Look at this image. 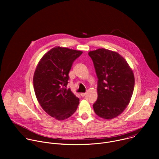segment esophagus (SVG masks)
Here are the masks:
<instances>
[{
  "instance_id": "1",
  "label": "esophagus",
  "mask_w": 159,
  "mask_h": 159,
  "mask_svg": "<svg viewBox=\"0 0 159 159\" xmlns=\"http://www.w3.org/2000/svg\"><path fill=\"white\" fill-rule=\"evenodd\" d=\"M80 95H81V96L84 97V96H85L86 95V93H81V94H80Z\"/></svg>"
}]
</instances>
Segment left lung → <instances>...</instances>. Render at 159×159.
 Masks as SVG:
<instances>
[{
  "label": "left lung",
  "instance_id": "left-lung-1",
  "mask_svg": "<svg viewBox=\"0 0 159 159\" xmlns=\"http://www.w3.org/2000/svg\"><path fill=\"white\" fill-rule=\"evenodd\" d=\"M98 80L97 101L93 104L96 114L110 120L125 109L131 98L133 72L125 58L116 52L99 48L89 52Z\"/></svg>",
  "mask_w": 159,
  "mask_h": 159
}]
</instances>
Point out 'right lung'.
Returning a JSON list of instances; mask_svg holds the SVG:
<instances>
[{
	"instance_id": "1",
	"label": "right lung",
	"mask_w": 159,
	"mask_h": 159,
	"mask_svg": "<svg viewBox=\"0 0 159 159\" xmlns=\"http://www.w3.org/2000/svg\"><path fill=\"white\" fill-rule=\"evenodd\" d=\"M82 53L66 48H53L41 58L34 72L36 98L43 110L58 120L71 116L79 104V99L66 86L72 64Z\"/></svg>"
}]
</instances>
